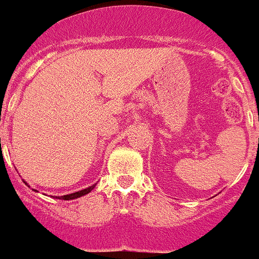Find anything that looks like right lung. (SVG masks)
<instances>
[{
    "label": "right lung",
    "mask_w": 259,
    "mask_h": 259,
    "mask_svg": "<svg viewBox=\"0 0 259 259\" xmlns=\"http://www.w3.org/2000/svg\"><path fill=\"white\" fill-rule=\"evenodd\" d=\"M25 182V181H24ZM25 185H27L26 182H25ZM29 186V185H27ZM95 186H96V183L92 186H90V187L87 188H83V190L81 191H77V192H73V193H69V195H64V196H54V199H59V200H74V199H78V197H82L84 196V195H87L89 192H91L92 190L95 188ZM30 187V186H29ZM32 191H35V192H39V191H36L35 188H32Z\"/></svg>",
    "instance_id": "1"
}]
</instances>
